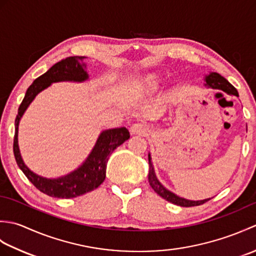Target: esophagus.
I'll use <instances>...</instances> for the list:
<instances>
[{
    "instance_id": "34e87169",
    "label": "esophagus",
    "mask_w": 256,
    "mask_h": 256,
    "mask_svg": "<svg viewBox=\"0 0 256 256\" xmlns=\"http://www.w3.org/2000/svg\"><path fill=\"white\" fill-rule=\"evenodd\" d=\"M130 131H131V134L146 135L148 133V128L143 123H135L132 125L131 128H130Z\"/></svg>"
}]
</instances>
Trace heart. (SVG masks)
Returning <instances> with one entry per match:
<instances>
[{
	"instance_id": "obj_1",
	"label": "heart",
	"mask_w": 256,
	"mask_h": 256,
	"mask_svg": "<svg viewBox=\"0 0 256 256\" xmlns=\"http://www.w3.org/2000/svg\"><path fill=\"white\" fill-rule=\"evenodd\" d=\"M162 82V76L156 72L144 74L138 81V88L144 92H153L158 89Z\"/></svg>"
}]
</instances>
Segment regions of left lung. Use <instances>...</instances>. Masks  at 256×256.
<instances>
[{"label":"left lung","mask_w":256,"mask_h":256,"mask_svg":"<svg viewBox=\"0 0 256 256\" xmlns=\"http://www.w3.org/2000/svg\"><path fill=\"white\" fill-rule=\"evenodd\" d=\"M206 81V86L208 88L212 89H218L224 91L226 94H231V96H238V94L236 89L233 86L229 81H228L226 78L222 77L221 74H216V72H210L208 76H206L204 78ZM148 164H150V172H148V182L150 184V187L154 189V192L160 194L162 198H164L165 200L170 201V202L180 206H200L204 204L206 201L210 200L209 199H204V200H198V201H194V200H188L182 197H178L177 194H172L170 190L166 189L162 184L158 182V179L156 178L155 172H154V167L153 164H152V158H150V154H148Z\"/></svg>","instance_id":"obj_1"}]
</instances>
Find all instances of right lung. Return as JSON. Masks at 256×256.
I'll use <instances>...</instances> for the list:
<instances>
[{
    "mask_svg": "<svg viewBox=\"0 0 256 256\" xmlns=\"http://www.w3.org/2000/svg\"><path fill=\"white\" fill-rule=\"evenodd\" d=\"M84 56L64 58L54 64L50 69H48L47 72L35 79L34 82L27 89L15 118L13 150L16 162H18L22 172L25 174V176L28 178V180L40 192L54 198H74L96 189L104 182L106 164L112 152L130 138V132L126 128L106 130L100 134L94 150H91L88 158L86 160L82 165L76 170L68 174V175L55 179H48L38 176L35 172L30 170V168L24 164L20 153L18 142V124L20 118L23 116L26 108L35 99V96L40 91L48 88L52 84L60 82V81L82 82V81L88 79L89 74L86 72V64L84 62Z\"/></svg>",
    "mask_w": 256,
    "mask_h": 256,
    "instance_id": "obj_1",
    "label": "right lung"
}]
</instances>
